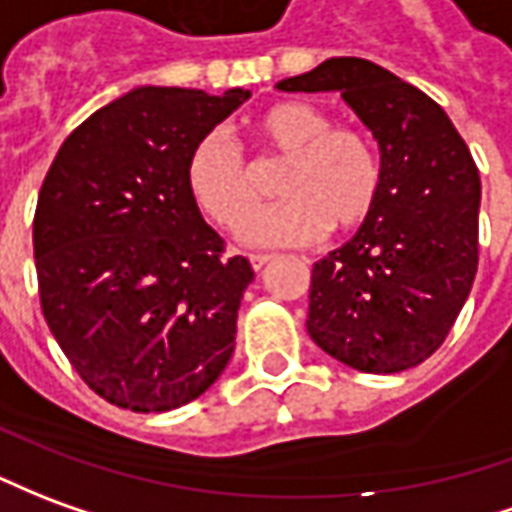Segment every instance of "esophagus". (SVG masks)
Listing matches in <instances>:
<instances>
[{
	"label": "esophagus",
	"mask_w": 512,
	"mask_h": 512,
	"mask_svg": "<svg viewBox=\"0 0 512 512\" xmlns=\"http://www.w3.org/2000/svg\"><path fill=\"white\" fill-rule=\"evenodd\" d=\"M271 260H274V255H249V263H252V268H255V271L266 268Z\"/></svg>",
	"instance_id": "obj_1"
}]
</instances>
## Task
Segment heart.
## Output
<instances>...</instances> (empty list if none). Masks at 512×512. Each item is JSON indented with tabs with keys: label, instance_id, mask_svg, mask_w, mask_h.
<instances>
[{
	"label": "heart",
	"instance_id": "heart-1",
	"mask_svg": "<svg viewBox=\"0 0 512 512\" xmlns=\"http://www.w3.org/2000/svg\"><path fill=\"white\" fill-rule=\"evenodd\" d=\"M257 149V166L282 163L277 194L285 196L260 210L255 169L224 132H207L185 160V185L196 207L224 230L244 227L255 246H293L316 241L327 227L357 230L374 213L382 188L377 146L363 130L332 127L327 110L310 102H277L246 121Z\"/></svg>",
	"mask_w": 512,
	"mask_h": 512
}]
</instances>
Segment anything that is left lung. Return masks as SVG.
Returning <instances> with one entry per match:
<instances>
[{"label":"left lung","mask_w":512,"mask_h":512,"mask_svg":"<svg viewBox=\"0 0 512 512\" xmlns=\"http://www.w3.org/2000/svg\"><path fill=\"white\" fill-rule=\"evenodd\" d=\"M280 91H338L380 144L382 188L352 241L313 266L310 338L366 374L438 349L480 260V174L455 124L416 85L363 57H330Z\"/></svg>","instance_id":"1"}]
</instances>
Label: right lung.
I'll return each mask as SVG.
<instances>
[{
  "label": "right lung",
  "instance_id": "obj_1",
  "mask_svg": "<svg viewBox=\"0 0 512 512\" xmlns=\"http://www.w3.org/2000/svg\"><path fill=\"white\" fill-rule=\"evenodd\" d=\"M244 88H135L85 119L49 166L32 249L46 324L110 405L166 413L219 380L255 271L224 255L185 185L194 144Z\"/></svg>",
  "mask_w": 512,
  "mask_h": 512
}]
</instances>
